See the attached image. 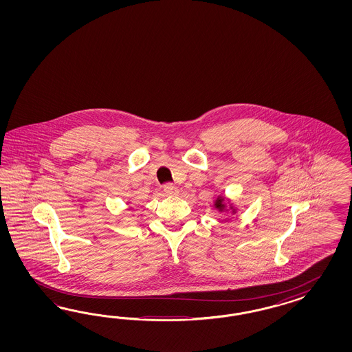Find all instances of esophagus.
Segmentation results:
<instances>
[{"label":"esophagus","instance_id":"obj_1","mask_svg":"<svg viewBox=\"0 0 352 352\" xmlns=\"http://www.w3.org/2000/svg\"><path fill=\"white\" fill-rule=\"evenodd\" d=\"M165 193L169 196H178L179 195V190L175 186H166L165 187Z\"/></svg>","mask_w":352,"mask_h":352}]
</instances>
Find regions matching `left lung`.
Wrapping results in <instances>:
<instances>
[{
  "label": "left lung",
  "instance_id": "left-lung-1",
  "mask_svg": "<svg viewBox=\"0 0 352 352\" xmlns=\"http://www.w3.org/2000/svg\"><path fill=\"white\" fill-rule=\"evenodd\" d=\"M213 206L214 209H217L219 213L226 214V215H227L226 221H228L232 215H236V214L240 212L239 206H237L232 200H230L226 195H222V193L215 195Z\"/></svg>",
  "mask_w": 352,
  "mask_h": 352
}]
</instances>
